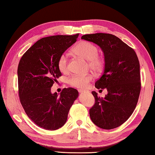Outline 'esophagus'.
<instances>
[{"mask_svg":"<svg viewBox=\"0 0 155 155\" xmlns=\"http://www.w3.org/2000/svg\"><path fill=\"white\" fill-rule=\"evenodd\" d=\"M78 92H79L80 93H83V92H85V91L83 90H78Z\"/></svg>","mask_w":155,"mask_h":155,"instance_id":"1","label":"esophagus"}]
</instances>
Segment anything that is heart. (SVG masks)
I'll return each instance as SVG.
<instances>
[{
    "label": "heart",
    "instance_id": "b5f03b06",
    "mask_svg": "<svg viewBox=\"0 0 155 155\" xmlns=\"http://www.w3.org/2000/svg\"><path fill=\"white\" fill-rule=\"evenodd\" d=\"M72 51L77 56L85 59L88 61L89 66L93 71L100 73L104 66V60L98 55V48L94 44L87 41H82L74 46ZM58 68L61 73H67L68 58L66 55L62 54L58 61ZM92 75H73L68 80L70 85L76 88H85L87 84L92 80Z\"/></svg>",
    "mask_w": 155,
    "mask_h": 155
}]
</instances>
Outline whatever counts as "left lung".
Listing matches in <instances>:
<instances>
[{
    "instance_id": "obj_1",
    "label": "left lung",
    "mask_w": 155,
    "mask_h": 155,
    "mask_svg": "<svg viewBox=\"0 0 155 155\" xmlns=\"http://www.w3.org/2000/svg\"><path fill=\"white\" fill-rule=\"evenodd\" d=\"M81 39L97 44L104 55V70L95 87L107 89L108 94L100 98L92 92L95 103L90 109L91 120L101 128H116L128 119L138 101L141 89L138 58L132 48L113 35L91 34Z\"/></svg>"
}]
</instances>
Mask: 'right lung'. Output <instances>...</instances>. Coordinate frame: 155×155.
<instances>
[{"label": "right lung", "mask_w": 155, "mask_h": 155, "mask_svg": "<svg viewBox=\"0 0 155 155\" xmlns=\"http://www.w3.org/2000/svg\"><path fill=\"white\" fill-rule=\"evenodd\" d=\"M75 35H56L42 38L21 58L18 68L20 100L28 117L40 128H60L66 122L69 110L78 98L75 89L64 88L60 95L51 87L61 76L59 57L77 41Z\"/></svg>", "instance_id": "obj_1"}]
</instances>
